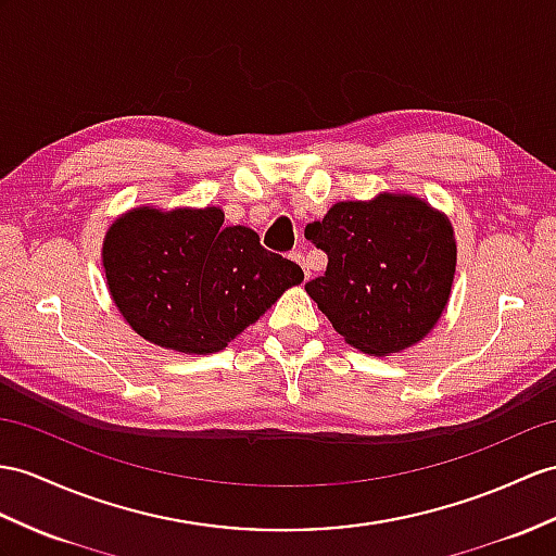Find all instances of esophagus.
Listing matches in <instances>:
<instances>
[{"mask_svg": "<svg viewBox=\"0 0 556 556\" xmlns=\"http://www.w3.org/2000/svg\"><path fill=\"white\" fill-rule=\"evenodd\" d=\"M290 256H292L294 262H300V264H302V268H304V276L308 278V276H311V268H308V262L304 260V254H302V252H292Z\"/></svg>", "mask_w": 556, "mask_h": 556, "instance_id": "34e87169", "label": "esophagus"}]
</instances>
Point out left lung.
Returning <instances> with one entry per match:
<instances>
[{
    "mask_svg": "<svg viewBox=\"0 0 556 556\" xmlns=\"http://www.w3.org/2000/svg\"><path fill=\"white\" fill-rule=\"evenodd\" d=\"M328 254L325 274L306 282L332 328L365 354L410 346L434 328L455 274L453 228L413 195L337 202L304 228Z\"/></svg>",
    "mask_w": 556,
    "mask_h": 556,
    "instance_id": "left-lung-1",
    "label": "left lung"
}]
</instances>
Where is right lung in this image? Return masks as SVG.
<instances>
[{
	"label": "right lung",
	"mask_w": 556,
	"mask_h": 556,
	"mask_svg": "<svg viewBox=\"0 0 556 556\" xmlns=\"http://www.w3.org/2000/svg\"><path fill=\"white\" fill-rule=\"evenodd\" d=\"M119 314L143 340L181 354H214L260 318L304 270L262 248L224 212L131 210L103 242Z\"/></svg>",
	"instance_id": "right-lung-1"
}]
</instances>
